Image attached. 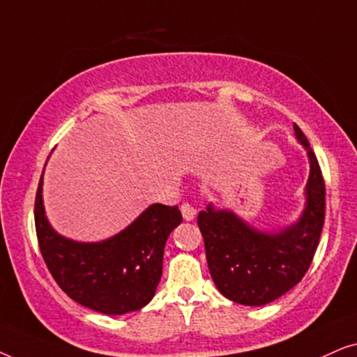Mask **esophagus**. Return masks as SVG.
Returning a JSON list of instances; mask_svg holds the SVG:
<instances>
[{
  "instance_id": "1",
  "label": "esophagus",
  "mask_w": 357,
  "mask_h": 357,
  "mask_svg": "<svg viewBox=\"0 0 357 357\" xmlns=\"http://www.w3.org/2000/svg\"><path fill=\"white\" fill-rule=\"evenodd\" d=\"M180 209H182V216H183L185 221H193L195 216H197V208H195L193 204L183 203L182 208H180Z\"/></svg>"
}]
</instances>
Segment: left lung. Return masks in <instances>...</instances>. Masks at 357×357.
<instances>
[{"label": "left lung", "instance_id": "1", "mask_svg": "<svg viewBox=\"0 0 357 357\" xmlns=\"http://www.w3.org/2000/svg\"><path fill=\"white\" fill-rule=\"evenodd\" d=\"M309 155L305 208L299 221L278 232L252 227L211 203L198 214L209 273L224 297L242 305H265L286 294L309 270L325 222V182L310 143L294 123Z\"/></svg>", "mask_w": 357, "mask_h": 357}]
</instances>
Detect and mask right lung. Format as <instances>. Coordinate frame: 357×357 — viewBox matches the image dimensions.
<instances>
[{"label":"right lung","instance_id":"1","mask_svg":"<svg viewBox=\"0 0 357 357\" xmlns=\"http://www.w3.org/2000/svg\"><path fill=\"white\" fill-rule=\"evenodd\" d=\"M43 174L36 195V231L42 257L56 284L100 314L123 315L143 309L162 276L167 237L182 222L178 206L154 203L128 227L100 242H76L58 234L45 216Z\"/></svg>","mask_w":357,"mask_h":357}]
</instances>
